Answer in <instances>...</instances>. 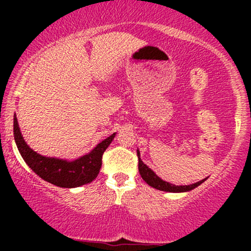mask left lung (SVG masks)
Listing matches in <instances>:
<instances>
[{
    "label": "left lung",
    "mask_w": 251,
    "mask_h": 251,
    "mask_svg": "<svg viewBox=\"0 0 251 251\" xmlns=\"http://www.w3.org/2000/svg\"><path fill=\"white\" fill-rule=\"evenodd\" d=\"M137 154H138V169H139V174H140V176H142V178L149 184L150 186H152V188H154L157 190H160V191H168V192L190 191V190L197 188L198 185H201L204 180L208 179V178H205V179L197 181V183L191 184V185H185V186L174 185V184H170V183H168V181H164L163 179H160V178L158 177V176L155 175L151 169H149L148 166H146L145 164L142 162V159H140L139 150L137 151Z\"/></svg>",
    "instance_id": "1"
}]
</instances>
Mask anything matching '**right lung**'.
Wrapping results in <instances>:
<instances>
[{"label": "right lung", "mask_w": 251, "mask_h": 251, "mask_svg": "<svg viewBox=\"0 0 251 251\" xmlns=\"http://www.w3.org/2000/svg\"><path fill=\"white\" fill-rule=\"evenodd\" d=\"M114 135L116 133L98 144L97 148L88 154L73 162H67L56 158L43 157L33 151L25 143L16 117H14V138L25 162L42 179L60 188H77L96 179L101 169L103 152L112 143Z\"/></svg>", "instance_id": "1"}]
</instances>
